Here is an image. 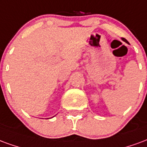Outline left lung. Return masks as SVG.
Segmentation results:
<instances>
[{
  "label": "left lung",
  "instance_id": "8db88e82",
  "mask_svg": "<svg viewBox=\"0 0 147 147\" xmlns=\"http://www.w3.org/2000/svg\"><path fill=\"white\" fill-rule=\"evenodd\" d=\"M122 39V40H123V41H125V42H126L127 43V44H128V45H129V43H128V40H127L125 39V38H121Z\"/></svg>",
  "mask_w": 147,
  "mask_h": 147
}]
</instances>
